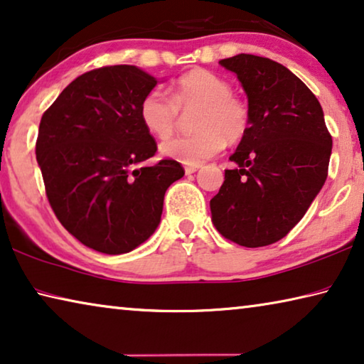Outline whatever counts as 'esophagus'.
I'll return each instance as SVG.
<instances>
[{
  "instance_id": "1",
  "label": "esophagus",
  "mask_w": 364,
  "mask_h": 364,
  "mask_svg": "<svg viewBox=\"0 0 364 364\" xmlns=\"http://www.w3.org/2000/svg\"><path fill=\"white\" fill-rule=\"evenodd\" d=\"M200 169V166H186V174L190 176L193 174V172H197Z\"/></svg>"
}]
</instances>
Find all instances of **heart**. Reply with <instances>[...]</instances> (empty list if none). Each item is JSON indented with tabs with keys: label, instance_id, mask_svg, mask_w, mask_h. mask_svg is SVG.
<instances>
[{
	"label": "heart",
	"instance_id": "b5f03b06",
	"mask_svg": "<svg viewBox=\"0 0 364 364\" xmlns=\"http://www.w3.org/2000/svg\"><path fill=\"white\" fill-rule=\"evenodd\" d=\"M192 105H201L195 119L198 132L161 143L166 158L200 166L225 149L226 141H239L249 130L247 105L232 96L225 77L208 70H192L178 77L172 86V99L163 89H151L139 104V120L151 135L167 138L176 128L178 109Z\"/></svg>",
	"mask_w": 364,
	"mask_h": 364
}]
</instances>
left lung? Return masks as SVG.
<instances>
[{"label":"left lung","mask_w":364,"mask_h":364,"mask_svg":"<svg viewBox=\"0 0 364 364\" xmlns=\"http://www.w3.org/2000/svg\"><path fill=\"white\" fill-rule=\"evenodd\" d=\"M247 94L250 124L210 200L218 232L244 247L283 239L327 178L332 136L317 97L287 66L239 53L220 61Z\"/></svg>","instance_id":"8db88e82"}]
</instances>
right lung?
<instances>
[{"label":"right lung","instance_id":"1","mask_svg":"<svg viewBox=\"0 0 364 364\" xmlns=\"http://www.w3.org/2000/svg\"><path fill=\"white\" fill-rule=\"evenodd\" d=\"M156 85L138 66H104L77 76L42 115L36 156L50 206L97 252L127 254L149 239L166 190L186 174L174 159L141 166L158 149L139 120Z\"/></svg>","mask_w":364,"mask_h":364}]
</instances>
